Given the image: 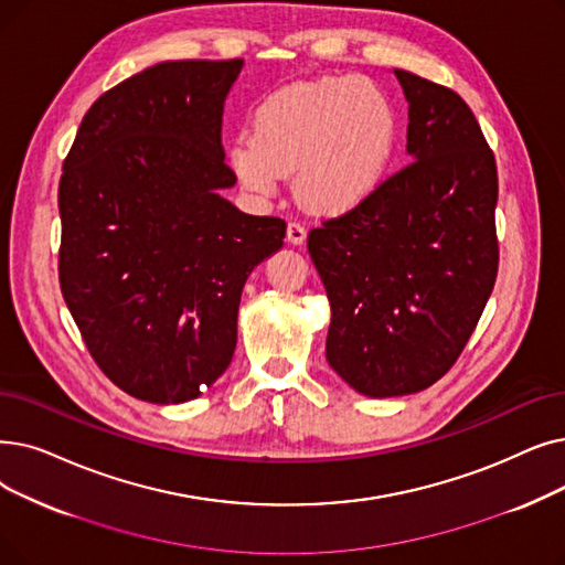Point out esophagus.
I'll list each match as a JSON object with an SVG mask.
<instances>
[{"mask_svg": "<svg viewBox=\"0 0 565 565\" xmlns=\"http://www.w3.org/2000/svg\"><path fill=\"white\" fill-rule=\"evenodd\" d=\"M307 239V228L300 222H288V242L302 244Z\"/></svg>", "mask_w": 565, "mask_h": 565, "instance_id": "esophagus-1", "label": "esophagus"}]
</instances>
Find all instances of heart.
<instances>
[{"instance_id": "heart-1", "label": "heart", "mask_w": 565, "mask_h": 565, "mask_svg": "<svg viewBox=\"0 0 565 565\" xmlns=\"http://www.w3.org/2000/svg\"><path fill=\"white\" fill-rule=\"evenodd\" d=\"M397 140V113L372 81L353 76L290 85L265 99L252 138L231 145L242 184L275 193L281 175L298 173L300 199L326 212L347 210L385 175Z\"/></svg>"}]
</instances>
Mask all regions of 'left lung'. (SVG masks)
Listing matches in <instances>:
<instances>
[{"mask_svg":"<svg viewBox=\"0 0 565 565\" xmlns=\"http://www.w3.org/2000/svg\"><path fill=\"white\" fill-rule=\"evenodd\" d=\"M395 76L413 161L307 237L332 309L326 358L366 397L446 376L499 273L497 161L476 115L450 87Z\"/></svg>","mask_w":565,"mask_h":565,"instance_id":"left-lung-1","label":"left lung"}]
</instances>
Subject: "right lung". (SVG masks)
Returning a JSON list of instances; mask_svg holds the SVG:
<instances>
[{"label":"right lung","instance_id":"add662e5","mask_svg":"<svg viewBox=\"0 0 565 565\" xmlns=\"http://www.w3.org/2000/svg\"><path fill=\"white\" fill-rule=\"evenodd\" d=\"M242 60L161 62L92 104L62 166L60 286L85 347L127 395L182 404L222 376L252 269L279 216L239 212L224 102Z\"/></svg>","mask_w":565,"mask_h":565}]
</instances>
